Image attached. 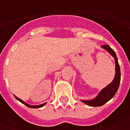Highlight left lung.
Masks as SVG:
<instances>
[{
	"mask_svg": "<svg viewBox=\"0 0 130 130\" xmlns=\"http://www.w3.org/2000/svg\"><path fill=\"white\" fill-rule=\"evenodd\" d=\"M102 48L107 51L111 56H112L114 61H115V76L113 79V81L108 85L106 87L102 89L98 95L95 98L92 100H81V101L84 103L87 104V106H92V107H98L104 105L106 103L110 101L116 92H117L118 88L119 87L120 84V79H121V72H120V67L118 63V59L116 55V53L113 51L111 47L108 45H104L101 46Z\"/></svg>",
	"mask_w": 130,
	"mask_h": 130,
	"instance_id": "1",
	"label": "left lung"
}]
</instances>
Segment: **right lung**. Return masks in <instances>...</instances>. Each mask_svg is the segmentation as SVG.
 Here are the masks:
<instances>
[{"mask_svg": "<svg viewBox=\"0 0 130 130\" xmlns=\"http://www.w3.org/2000/svg\"><path fill=\"white\" fill-rule=\"evenodd\" d=\"M15 96V95H14ZM15 98L17 99L19 101H20V102L22 103H23V104H24L25 106H27V107L29 108H41L43 107V106H45V104H46V103H43V104H40V105H38V106H32V105H29V104H27V103H25L24 101H22V99H20V98H17V96H15Z\"/></svg>", "mask_w": 130, "mask_h": 130, "instance_id": "obj_1", "label": "right lung"}]
</instances>
